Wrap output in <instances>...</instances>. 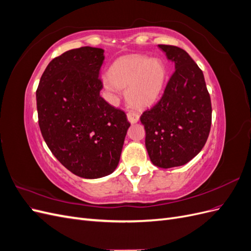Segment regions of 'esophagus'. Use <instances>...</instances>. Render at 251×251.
Listing matches in <instances>:
<instances>
[{"label": "esophagus", "instance_id": "34e87169", "mask_svg": "<svg viewBox=\"0 0 251 251\" xmlns=\"http://www.w3.org/2000/svg\"><path fill=\"white\" fill-rule=\"evenodd\" d=\"M126 116H127V120L130 121L131 124L138 123V120H139V114H137L136 112H133V111L128 112V113L126 114Z\"/></svg>", "mask_w": 251, "mask_h": 251}]
</instances>
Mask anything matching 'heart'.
Returning a JSON list of instances; mask_svg holds the SVG:
<instances>
[{
  "instance_id": "b5f03b06",
  "label": "heart",
  "mask_w": 251,
  "mask_h": 251,
  "mask_svg": "<svg viewBox=\"0 0 251 251\" xmlns=\"http://www.w3.org/2000/svg\"><path fill=\"white\" fill-rule=\"evenodd\" d=\"M103 79L105 90H126V100L133 108L150 107L160 97L166 79L165 65L160 58L130 55L116 60Z\"/></svg>"
}]
</instances>
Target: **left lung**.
<instances>
[{
    "label": "left lung",
    "mask_w": 251,
    "mask_h": 251,
    "mask_svg": "<svg viewBox=\"0 0 251 251\" xmlns=\"http://www.w3.org/2000/svg\"><path fill=\"white\" fill-rule=\"evenodd\" d=\"M158 47L174 63L175 72L161 100L140 121L151 163L171 169L186 164L203 149L210 131L211 102L203 72L188 53L170 45Z\"/></svg>",
    "instance_id": "8db88e82"
}]
</instances>
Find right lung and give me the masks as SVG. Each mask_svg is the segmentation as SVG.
I'll use <instances>...</instances> for the list:
<instances>
[{"mask_svg": "<svg viewBox=\"0 0 251 251\" xmlns=\"http://www.w3.org/2000/svg\"><path fill=\"white\" fill-rule=\"evenodd\" d=\"M103 49L81 47L53 58L36 90L43 138L74 175L97 179L119 163L130 123L100 96Z\"/></svg>", "mask_w": 251, "mask_h": 251, "instance_id": "1", "label": "right lung"}]
</instances>
